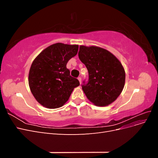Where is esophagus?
Returning a JSON list of instances; mask_svg holds the SVG:
<instances>
[{"label":"esophagus","instance_id":"34e87169","mask_svg":"<svg viewBox=\"0 0 158 158\" xmlns=\"http://www.w3.org/2000/svg\"><path fill=\"white\" fill-rule=\"evenodd\" d=\"M78 81L80 82V84H81V82H82V78H81V77H78Z\"/></svg>","mask_w":158,"mask_h":158}]
</instances>
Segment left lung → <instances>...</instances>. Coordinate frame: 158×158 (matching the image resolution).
<instances>
[{"instance_id": "obj_1", "label": "left lung", "mask_w": 158, "mask_h": 158, "mask_svg": "<svg viewBox=\"0 0 158 158\" xmlns=\"http://www.w3.org/2000/svg\"><path fill=\"white\" fill-rule=\"evenodd\" d=\"M78 57L89 73L88 84L82 85L87 98L99 107L115 101L125 84V71L119 60L111 52L97 46L80 45Z\"/></svg>"}]
</instances>
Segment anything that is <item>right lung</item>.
<instances>
[{
    "instance_id": "add662e5",
    "label": "right lung",
    "mask_w": 158,
    "mask_h": 158,
    "mask_svg": "<svg viewBox=\"0 0 158 158\" xmlns=\"http://www.w3.org/2000/svg\"><path fill=\"white\" fill-rule=\"evenodd\" d=\"M78 45L56 43L47 47L33 60L28 83L33 97L49 109L63 106L79 81L72 77L66 69L68 61L76 55Z\"/></svg>"
}]
</instances>
